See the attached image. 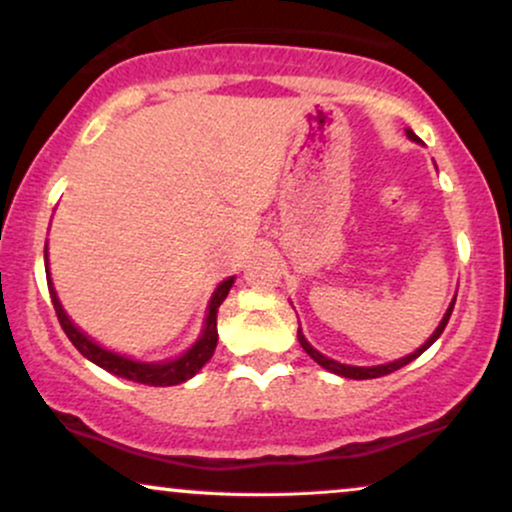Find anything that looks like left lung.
<instances>
[{
    "mask_svg": "<svg viewBox=\"0 0 512 512\" xmlns=\"http://www.w3.org/2000/svg\"><path fill=\"white\" fill-rule=\"evenodd\" d=\"M407 137L411 139V142H419V137H416V134L411 132V129H407ZM455 298H457V296H455ZM452 308H455V301L450 303L448 313L443 315V320H440V325L436 327V332H433L431 337H428V342H426V344H421L419 349L414 351V354H409V356L399 358V361L383 363V366H346V363L332 361V358L322 356L320 351L313 349V346L308 344V339L303 337L301 327H298V342H301V346H303V349H305V354H308L310 358H313V361L320 363L322 368H327V370H330V373H337V375H342V378H351V380H370V378H383V375H390V373H395V370H399V368H402V366H407V363L414 361V358H419V356L424 354V351L428 349V346H431L433 342H436V339L440 337V334H443L445 325H448V320H450V315H452Z\"/></svg>",
    "mask_w": 512,
    "mask_h": 512,
    "instance_id": "8db88e82",
    "label": "left lung"
}]
</instances>
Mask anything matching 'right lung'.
Wrapping results in <instances>:
<instances>
[{
  "label": "right lung",
  "instance_id": "right-lung-1",
  "mask_svg": "<svg viewBox=\"0 0 512 512\" xmlns=\"http://www.w3.org/2000/svg\"><path fill=\"white\" fill-rule=\"evenodd\" d=\"M45 260H48V255H45ZM231 286H233V276L231 279L221 281V284L216 286L214 296H211V301H209V313H207V320H204L202 337L192 344V349H187L185 354H182L180 358H175V361L142 363V361H132V358L115 354V351L103 349V346H98L93 339H88L86 334L81 332L72 320H69L67 313H64L60 298H57V293H55V286H52L50 272H48V289H50L52 305H55L57 320H60L62 330L69 337V342H72L76 349H79L81 354L88 358V361H93L96 366L108 370V373L120 375V378L132 380V383L154 385V387H168V385L185 383V380H190L192 375L199 373L204 363L214 356L216 342H219V332H216V313H219V305L223 303V298L228 296Z\"/></svg>",
  "mask_w": 512,
  "mask_h": 512
}]
</instances>
